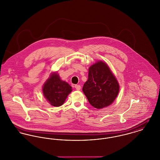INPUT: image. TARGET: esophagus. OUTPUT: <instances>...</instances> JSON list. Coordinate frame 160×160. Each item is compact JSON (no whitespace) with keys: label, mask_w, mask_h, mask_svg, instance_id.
I'll list each match as a JSON object with an SVG mask.
<instances>
[{"label":"esophagus","mask_w":160,"mask_h":160,"mask_svg":"<svg viewBox=\"0 0 160 160\" xmlns=\"http://www.w3.org/2000/svg\"><path fill=\"white\" fill-rule=\"evenodd\" d=\"M74 87H75V88L77 90H78V91L80 90V89H81V86H80V85H75Z\"/></svg>","instance_id":"34e87169"}]
</instances>
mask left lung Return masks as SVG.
<instances>
[{
    "label": "left lung",
    "mask_w": 160,
    "mask_h": 160,
    "mask_svg": "<svg viewBox=\"0 0 160 160\" xmlns=\"http://www.w3.org/2000/svg\"><path fill=\"white\" fill-rule=\"evenodd\" d=\"M119 91V83L107 64L100 61L89 68L83 92L92 107L100 109L109 106Z\"/></svg>",
    "instance_id": "8db88e82"
}]
</instances>
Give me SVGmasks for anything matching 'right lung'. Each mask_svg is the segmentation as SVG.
Listing matches in <instances>:
<instances>
[{"label": "right lung", "instance_id": "obj_1", "mask_svg": "<svg viewBox=\"0 0 160 160\" xmlns=\"http://www.w3.org/2000/svg\"><path fill=\"white\" fill-rule=\"evenodd\" d=\"M71 91V86L68 83L62 81L57 73L50 76L42 88L44 97L50 104L54 107L62 105Z\"/></svg>", "mask_w": 160, "mask_h": 160}]
</instances>
